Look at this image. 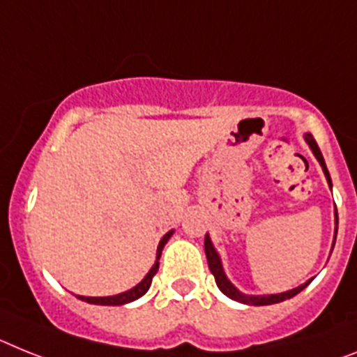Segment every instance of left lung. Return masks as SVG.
<instances>
[{
    "mask_svg": "<svg viewBox=\"0 0 357 357\" xmlns=\"http://www.w3.org/2000/svg\"><path fill=\"white\" fill-rule=\"evenodd\" d=\"M305 142H307V145L310 146L312 154L316 155V160L319 161V165H321L323 174H325V178H326V183H328V187H331V190H332L331 174H328V170H326V165H325V160H323V154H321V151H319V146H317L316 139L312 137V134H308V132L305 134ZM334 215H336V229H334V243H336L337 211L334 212ZM334 243H332V248H334ZM205 254H206V261H208V268H211L212 275L215 278V285H218V289H220L221 292L227 296V298L234 299V301H239V303H243V305H254V307H259V305L281 303V301H285V299L294 298L296 294H299V292H301V290H303L305 287L310 283V281H312V280H308L307 283H303V285L296 287V289H292V290H287V292H280V294H263V296L243 294V292H239V290L236 289L232 283H230V280L227 278V274H225L223 263H221L220 254H218V250H215L214 245H212L211 236H208V234L205 236Z\"/></svg>",
    "mask_w": 357,
    "mask_h": 357,
    "instance_id": "obj_1",
    "label": "left lung"
}]
</instances>
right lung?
<instances>
[{"instance_id":"add662e5","label":"right lung","mask_w":357,"mask_h":357,"mask_svg":"<svg viewBox=\"0 0 357 357\" xmlns=\"http://www.w3.org/2000/svg\"><path fill=\"white\" fill-rule=\"evenodd\" d=\"M172 234H174V230H169V232L161 238L160 245H158V252H155L154 265H152L151 271L146 272L145 278H143L136 287H132L130 290H125V292H121V294L105 296V298H89V296H76V298H79L82 301H86V303H92V305H110V307H116V305H127L130 303V301H136V299H139L142 296H145L146 290L151 289L152 278H154L158 268H160V257H161V252H163V247L167 245V241H169Z\"/></svg>"}]
</instances>
